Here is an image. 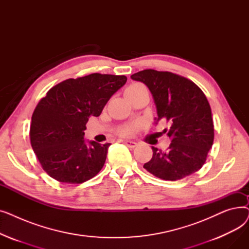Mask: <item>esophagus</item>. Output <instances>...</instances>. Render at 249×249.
<instances>
[{"label": "esophagus", "instance_id": "obj_1", "mask_svg": "<svg viewBox=\"0 0 249 249\" xmlns=\"http://www.w3.org/2000/svg\"><path fill=\"white\" fill-rule=\"evenodd\" d=\"M123 142H124V144H126V145H127L128 147H130V148H134V147L137 146V142H135V141L123 140Z\"/></svg>", "mask_w": 249, "mask_h": 249}]
</instances>
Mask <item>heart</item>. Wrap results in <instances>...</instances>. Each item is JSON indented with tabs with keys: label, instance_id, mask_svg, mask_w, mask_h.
Wrapping results in <instances>:
<instances>
[{
	"label": "heart",
	"instance_id": "b5f03b06",
	"mask_svg": "<svg viewBox=\"0 0 249 249\" xmlns=\"http://www.w3.org/2000/svg\"><path fill=\"white\" fill-rule=\"evenodd\" d=\"M142 87H143V86L140 85V84H133V85H131V86H130V87L126 89V94H127V93H130V91H134V90H136V89H140V88H142ZM137 128H138V124L130 125V126H127V127L123 128V129L121 130V131H120V133H121L122 135H125V136L132 135V134L136 131Z\"/></svg>",
	"mask_w": 249,
	"mask_h": 249
}]
</instances>
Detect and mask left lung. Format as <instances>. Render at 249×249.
Segmentation results:
<instances>
[{
	"mask_svg": "<svg viewBox=\"0 0 249 249\" xmlns=\"http://www.w3.org/2000/svg\"><path fill=\"white\" fill-rule=\"evenodd\" d=\"M149 89L156 113L169 122L164 129L172 143L165 151L151 146L152 159L143 167L165 180L190 176L203 166L214 141L212 112L202 89L188 78L169 71L144 70L131 75Z\"/></svg>",
	"mask_w": 249,
	"mask_h": 249,
	"instance_id": "obj_1",
	"label": "left lung"
}]
</instances>
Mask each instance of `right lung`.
I'll use <instances>...</instances> for the list:
<instances>
[{"mask_svg":"<svg viewBox=\"0 0 249 249\" xmlns=\"http://www.w3.org/2000/svg\"><path fill=\"white\" fill-rule=\"evenodd\" d=\"M125 75L91 73L51 88L35 108L30 126L33 151L44 171L67 184H82L105 164L110 143L86 140L89 118L99 117Z\"/></svg>","mask_w":249,"mask_h":249,"instance_id":"right-lung-1","label":"right lung"}]
</instances>
